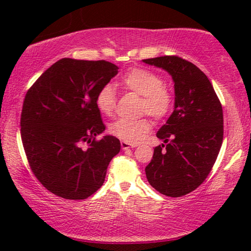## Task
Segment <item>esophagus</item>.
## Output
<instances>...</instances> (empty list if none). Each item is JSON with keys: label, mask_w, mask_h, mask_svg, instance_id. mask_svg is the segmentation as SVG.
<instances>
[{"label": "esophagus", "mask_w": 251, "mask_h": 251, "mask_svg": "<svg viewBox=\"0 0 251 251\" xmlns=\"http://www.w3.org/2000/svg\"><path fill=\"white\" fill-rule=\"evenodd\" d=\"M136 146H137L136 144H130L128 142H125V140H122V142H121V147H122L123 151L129 150V149H133V147H136Z\"/></svg>", "instance_id": "esophagus-1"}]
</instances>
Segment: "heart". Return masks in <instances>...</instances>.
Listing matches in <instances>:
<instances>
[{
  "label": "heart",
  "mask_w": 251,
  "mask_h": 251,
  "mask_svg": "<svg viewBox=\"0 0 251 251\" xmlns=\"http://www.w3.org/2000/svg\"><path fill=\"white\" fill-rule=\"evenodd\" d=\"M121 84L126 90L142 96L140 111L155 120L166 118L173 109L174 96L163 85L162 77L144 68L129 70L121 78ZM96 105L104 114H111L115 106V91L111 84H105L96 96ZM151 123L147 119H119L109 126V132L125 142L135 143L147 132Z\"/></svg>",
  "instance_id": "obj_1"
}]
</instances>
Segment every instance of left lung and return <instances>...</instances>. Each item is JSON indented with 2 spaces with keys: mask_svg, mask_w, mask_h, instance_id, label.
I'll return each mask as SVG.
<instances>
[{
  "mask_svg": "<svg viewBox=\"0 0 251 251\" xmlns=\"http://www.w3.org/2000/svg\"><path fill=\"white\" fill-rule=\"evenodd\" d=\"M162 68L175 83L173 114L156 133L162 139L145 168L151 186L171 198L203 183L216 162L224 135L223 108L212 84L194 64L177 56L144 59Z\"/></svg>",
  "mask_w": 251,
  "mask_h": 251,
  "instance_id": "left-lung-1",
  "label": "left lung"
}]
</instances>
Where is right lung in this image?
I'll return each mask as SVG.
<instances>
[{
  "label": "right lung",
  "mask_w": 251,
  "mask_h": 251,
  "mask_svg": "<svg viewBox=\"0 0 251 251\" xmlns=\"http://www.w3.org/2000/svg\"><path fill=\"white\" fill-rule=\"evenodd\" d=\"M118 70L105 60L63 58L27 91L20 118L24 150L37 180L57 197L94 194L121 150L114 136L96 140L105 131L96 96Z\"/></svg>",
  "instance_id": "obj_1"
}]
</instances>
